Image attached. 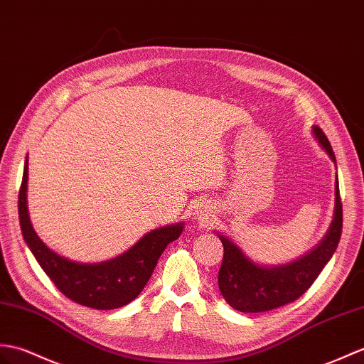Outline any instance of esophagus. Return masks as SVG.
<instances>
[{
  "label": "esophagus",
  "mask_w": 364,
  "mask_h": 364,
  "mask_svg": "<svg viewBox=\"0 0 364 364\" xmlns=\"http://www.w3.org/2000/svg\"><path fill=\"white\" fill-rule=\"evenodd\" d=\"M210 214L208 213V210H205V213H200V220H203V222H205L206 220V218L209 217Z\"/></svg>",
  "instance_id": "1"
}]
</instances>
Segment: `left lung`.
Returning <instances> with one entry per match:
<instances>
[{"label": "left lung", "instance_id": "obj_1", "mask_svg": "<svg viewBox=\"0 0 364 364\" xmlns=\"http://www.w3.org/2000/svg\"><path fill=\"white\" fill-rule=\"evenodd\" d=\"M314 133L332 161L336 163L332 146L324 132L319 127H314ZM341 231L343 205L336 176L333 222L323 242L299 260L282 267H260L245 256L237 245L226 239L225 235H218L225 251L218 272V289L225 301L243 314L268 311L296 301L310 289L333 256L338 242L341 239Z\"/></svg>", "mask_w": 364, "mask_h": 364}]
</instances>
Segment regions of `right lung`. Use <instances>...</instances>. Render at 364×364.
I'll use <instances>...</instances> for the list:
<instances>
[{
    "label": "right lung",
    "instance_id": "1",
    "mask_svg": "<svg viewBox=\"0 0 364 364\" xmlns=\"http://www.w3.org/2000/svg\"><path fill=\"white\" fill-rule=\"evenodd\" d=\"M28 159L18 193V217L23 237L33 257L66 298L96 310L124 307L142 291L154 273L159 256L180 237L183 223L149 232L124 255L100 264H77L50 251L40 240L28 215Z\"/></svg>",
    "mask_w": 364,
    "mask_h": 364
}]
</instances>
